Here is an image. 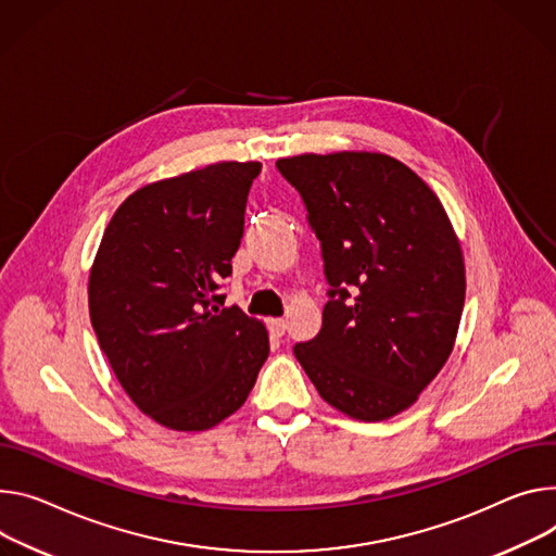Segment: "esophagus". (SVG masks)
Listing matches in <instances>:
<instances>
[{
  "mask_svg": "<svg viewBox=\"0 0 556 556\" xmlns=\"http://www.w3.org/2000/svg\"><path fill=\"white\" fill-rule=\"evenodd\" d=\"M268 328H270V334L273 337H283V332H286V321L283 319H270L268 321Z\"/></svg>",
  "mask_w": 556,
  "mask_h": 556,
  "instance_id": "esophagus-1",
  "label": "esophagus"
}]
</instances>
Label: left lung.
I'll use <instances>...</instances> for the list:
<instances>
[{
    "instance_id": "obj_1",
    "label": "left lung",
    "mask_w": 556,
    "mask_h": 556,
    "mask_svg": "<svg viewBox=\"0 0 556 556\" xmlns=\"http://www.w3.org/2000/svg\"><path fill=\"white\" fill-rule=\"evenodd\" d=\"M321 245L328 301L292 352L317 392L352 419L410 408L457 337L466 268L437 194L379 153L277 162Z\"/></svg>"
}]
</instances>
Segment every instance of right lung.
I'll list each match as a JSON object with an SVG mask.
<instances>
[{"instance_id":"right-lung-1","label":"right lung","mask_w":556,"mask_h":556,"mask_svg":"<svg viewBox=\"0 0 556 556\" xmlns=\"http://www.w3.org/2000/svg\"><path fill=\"white\" fill-rule=\"evenodd\" d=\"M260 162H224L132 192L113 215L88 281L90 321L122 388L157 424L208 430L243 406L268 332L222 281L243 237Z\"/></svg>"}]
</instances>
